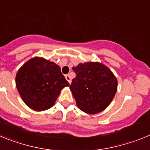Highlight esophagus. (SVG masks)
I'll return each instance as SVG.
<instances>
[{
	"instance_id": "obj_1",
	"label": "esophagus",
	"mask_w": 150,
	"mask_h": 150,
	"mask_svg": "<svg viewBox=\"0 0 150 150\" xmlns=\"http://www.w3.org/2000/svg\"><path fill=\"white\" fill-rule=\"evenodd\" d=\"M65 78H66V79L67 80V82H68V83L71 84V77L70 76V75H68V74H67V75H66Z\"/></svg>"
}]
</instances>
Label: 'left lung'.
<instances>
[{
  "mask_svg": "<svg viewBox=\"0 0 150 150\" xmlns=\"http://www.w3.org/2000/svg\"><path fill=\"white\" fill-rule=\"evenodd\" d=\"M73 70L76 76L70 89L78 108L88 114L104 110L117 91V79L110 69L100 62H89L79 63Z\"/></svg>",
  "mask_w": 150,
  "mask_h": 150,
  "instance_id": "left-lung-1",
  "label": "left lung"
}]
</instances>
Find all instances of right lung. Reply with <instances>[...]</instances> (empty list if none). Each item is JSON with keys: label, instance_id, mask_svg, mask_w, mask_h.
Segmentation results:
<instances>
[{"label": "right lung", "instance_id": "add662e5", "mask_svg": "<svg viewBox=\"0 0 150 150\" xmlns=\"http://www.w3.org/2000/svg\"><path fill=\"white\" fill-rule=\"evenodd\" d=\"M16 86L25 104L35 111L51 108L64 87L69 86L59 65L34 57L18 69Z\"/></svg>", "mask_w": 150, "mask_h": 150}]
</instances>
